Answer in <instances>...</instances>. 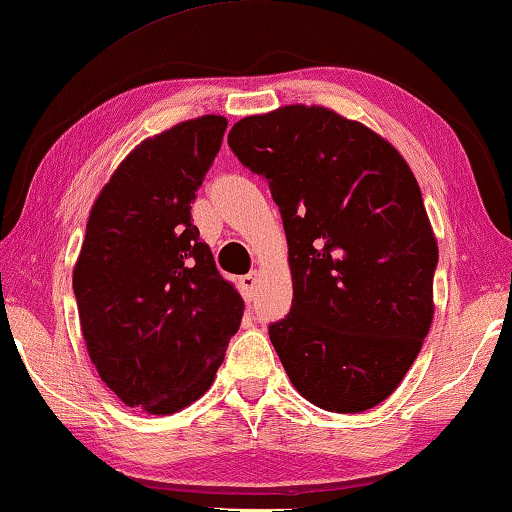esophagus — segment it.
I'll return each instance as SVG.
<instances>
[{"label":"esophagus","instance_id":"esophagus-1","mask_svg":"<svg viewBox=\"0 0 512 512\" xmlns=\"http://www.w3.org/2000/svg\"><path fill=\"white\" fill-rule=\"evenodd\" d=\"M255 287H257V273L253 271V273H248V275H243V278H239V289H241V296L248 300H253L255 298Z\"/></svg>","mask_w":512,"mask_h":512}]
</instances>
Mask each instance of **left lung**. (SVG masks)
Segmentation results:
<instances>
[{"instance_id":"left-lung-1","label":"left lung","mask_w":512,"mask_h":512,"mask_svg":"<svg viewBox=\"0 0 512 512\" xmlns=\"http://www.w3.org/2000/svg\"><path fill=\"white\" fill-rule=\"evenodd\" d=\"M227 143L285 225L294 300L269 335L289 380L328 412L376 408L435 312L437 241L410 166L367 125L305 104L243 118Z\"/></svg>"}]
</instances>
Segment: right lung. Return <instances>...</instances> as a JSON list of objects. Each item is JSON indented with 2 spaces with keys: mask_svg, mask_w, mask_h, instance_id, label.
Instances as JSON below:
<instances>
[{
  "mask_svg": "<svg viewBox=\"0 0 512 512\" xmlns=\"http://www.w3.org/2000/svg\"><path fill=\"white\" fill-rule=\"evenodd\" d=\"M225 127L200 116L136 145L97 196L72 271L102 383L148 415H173L212 387L243 316L191 223Z\"/></svg>",
  "mask_w": 512,
  "mask_h": 512,
  "instance_id": "add662e5",
  "label": "right lung"
}]
</instances>
